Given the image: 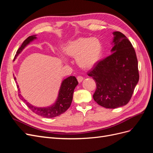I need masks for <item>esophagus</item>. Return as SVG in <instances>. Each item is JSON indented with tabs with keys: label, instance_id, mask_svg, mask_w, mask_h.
Masks as SVG:
<instances>
[{
	"label": "esophagus",
	"instance_id": "34e87169",
	"mask_svg": "<svg viewBox=\"0 0 153 153\" xmlns=\"http://www.w3.org/2000/svg\"><path fill=\"white\" fill-rule=\"evenodd\" d=\"M83 80H84V78H83L82 76H77V80L79 83H81L83 81Z\"/></svg>",
	"mask_w": 153,
	"mask_h": 153
}]
</instances>
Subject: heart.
Instances as JSON below:
<instances>
[{
	"label": "heart",
	"instance_id": "1",
	"mask_svg": "<svg viewBox=\"0 0 153 153\" xmlns=\"http://www.w3.org/2000/svg\"><path fill=\"white\" fill-rule=\"evenodd\" d=\"M64 53L67 56L76 59L77 65L83 69H90L94 67L101 59L103 47L100 41L95 38H76L69 41L63 48ZM64 62H68V59L61 55Z\"/></svg>",
	"mask_w": 153,
	"mask_h": 153
}]
</instances>
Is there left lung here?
Returning a JSON list of instances; mask_svg holds the SVG:
<instances>
[{"label": "left lung", "instance_id": "left-lung-1", "mask_svg": "<svg viewBox=\"0 0 153 153\" xmlns=\"http://www.w3.org/2000/svg\"><path fill=\"white\" fill-rule=\"evenodd\" d=\"M113 34L112 54L87 73L96 84L94 101L106 108L126 105L139 80L138 61L131 42L121 32Z\"/></svg>", "mask_w": 153, "mask_h": 153}]
</instances>
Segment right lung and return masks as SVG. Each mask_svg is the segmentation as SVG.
<instances>
[{"mask_svg":"<svg viewBox=\"0 0 153 153\" xmlns=\"http://www.w3.org/2000/svg\"><path fill=\"white\" fill-rule=\"evenodd\" d=\"M36 35H34L28 37V38L23 42L21 47L17 50L14 59H15L16 58V57L22 52V51L25 48V47L27 45H29L31 41L36 39ZM14 79L16 80V78L14 77ZM78 84V82L76 80V78L74 76H70L66 78V79H64L62 82L61 87H60L58 97L56 101H55L53 105L50 106H48V107H36V106L32 105L31 104L27 102V101L23 98V96H22L21 94H19L18 95H19L20 99L24 101V103H26L27 106H28L34 113L44 117L52 118L59 116V115L64 113L69 108V106H70L72 102L74 90H75L76 86ZM17 87L18 88V91H20L18 85H17Z\"/></svg>","mask_w":153,"mask_h":153,"instance_id":"obj_1","label":"right lung"}]
</instances>
